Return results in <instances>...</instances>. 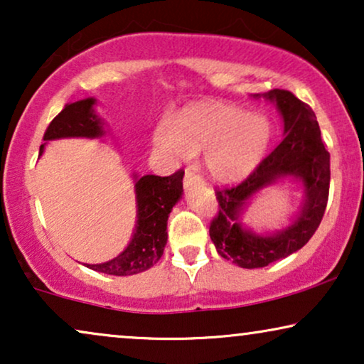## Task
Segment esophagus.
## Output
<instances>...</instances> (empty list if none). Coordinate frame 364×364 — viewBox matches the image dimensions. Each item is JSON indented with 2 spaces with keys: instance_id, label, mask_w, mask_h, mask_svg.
Masks as SVG:
<instances>
[{
  "instance_id": "obj_1",
  "label": "esophagus",
  "mask_w": 364,
  "mask_h": 364,
  "mask_svg": "<svg viewBox=\"0 0 364 364\" xmlns=\"http://www.w3.org/2000/svg\"><path fill=\"white\" fill-rule=\"evenodd\" d=\"M197 183H202V177L193 171V168H187L186 177H183V187L188 188L192 186H197Z\"/></svg>"
}]
</instances>
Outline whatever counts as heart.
Returning <instances> with one entry per match:
<instances>
[{
	"label": "heart",
	"mask_w": 364,
	"mask_h": 364,
	"mask_svg": "<svg viewBox=\"0 0 364 364\" xmlns=\"http://www.w3.org/2000/svg\"><path fill=\"white\" fill-rule=\"evenodd\" d=\"M273 126L263 114L223 102L200 104L178 117L164 119L154 131V146L187 161L205 152V168L213 181L230 183L258 167L270 147Z\"/></svg>",
	"instance_id": "obj_1"
}]
</instances>
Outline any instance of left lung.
Wrapping results in <instances>:
<instances>
[{
    "label": "left lung",
    "instance_id": "obj_1",
    "mask_svg": "<svg viewBox=\"0 0 364 364\" xmlns=\"http://www.w3.org/2000/svg\"><path fill=\"white\" fill-rule=\"evenodd\" d=\"M252 97L273 102L283 121V141L240 186L217 191L218 215L208 230L218 255L242 268L267 267L306 245L320 225L330 191V154L311 107L283 89ZM285 180L301 183V210L280 231H253L242 222L246 208L262 190Z\"/></svg>",
    "mask_w": 364,
    "mask_h": 364
}]
</instances>
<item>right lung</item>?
I'll return each instance as SVG.
<instances>
[{
	"label": "right lung",
	"instance_id": "1",
	"mask_svg": "<svg viewBox=\"0 0 364 364\" xmlns=\"http://www.w3.org/2000/svg\"><path fill=\"white\" fill-rule=\"evenodd\" d=\"M96 97H86L68 104L44 132V144L39 147L43 156L46 144L56 139H101L107 134L106 124L96 112ZM134 193H136V225L127 247L117 257L87 268L106 275L126 277L146 272L161 260L167 243V220L172 208L182 198L183 172L178 171L168 177L132 172Z\"/></svg>",
	"mask_w": 364,
	"mask_h": 364
}]
</instances>
